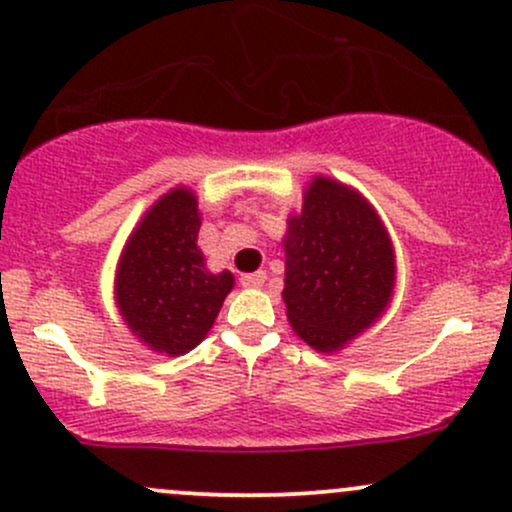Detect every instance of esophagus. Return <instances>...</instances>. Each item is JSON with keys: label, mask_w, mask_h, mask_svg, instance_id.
<instances>
[{"label": "esophagus", "mask_w": 512, "mask_h": 512, "mask_svg": "<svg viewBox=\"0 0 512 512\" xmlns=\"http://www.w3.org/2000/svg\"><path fill=\"white\" fill-rule=\"evenodd\" d=\"M266 270H256V273H246V275H242V278H239V282H242V287H251V290H254V287H263V282H266Z\"/></svg>", "instance_id": "esophagus-1"}]
</instances>
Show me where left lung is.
<instances>
[{"instance_id": "left-lung-1", "label": "left lung", "mask_w": 512, "mask_h": 512, "mask_svg": "<svg viewBox=\"0 0 512 512\" xmlns=\"http://www.w3.org/2000/svg\"><path fill=\"white\" fill-rule=\"evenodd\" d=\"M282 246V299L306 345L338 352L386 311L395 287L393 242L359 191L314 177L302 213L287 218Z\"/></svg>"}]
</instances>
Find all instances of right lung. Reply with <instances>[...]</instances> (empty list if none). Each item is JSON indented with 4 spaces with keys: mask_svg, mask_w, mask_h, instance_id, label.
<instances>
[{
    "mask_svg": "<svg viewBox=\"0 0 512 512\" xmlns=\"http://www.w3.org/2000/svg\"><path fill=\"white\" fill-rule=\"evenodd\" d=\"M198 230L194 191L177 186L143 215L119 256V314L143 345L170 357L194 350L206 338L234 287L230 270L206 268Z\"/></svg>",
    "mask_w": 512,
    "mask_h": 512,
    "instance_id": "1",
    "label": "right lung"
}]
</instances>
